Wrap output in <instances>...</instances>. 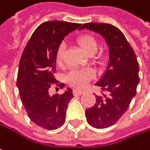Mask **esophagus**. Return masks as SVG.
Instances as JSON below:
<instances>
[{
    "label": "esophagus",
    "instance_id": "34e87169",
    "mask_svg": "<svg viewBox=\"0 0 150 150\" xmlns=\"http://www.w3.org/2000/svg\"><path fill=\"white\" fill-rule=\"evenodd\" d=\"M83 93H84V91L80 90V89H75V90H74V95H75V96H81V95H82Z\"/></svg>",
    "mask_w": 150,
    "mask_h": 150
}]
</instances>
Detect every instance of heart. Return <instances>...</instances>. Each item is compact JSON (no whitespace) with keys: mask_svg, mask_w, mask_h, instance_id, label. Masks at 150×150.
<instances>
[{"mask_svg":"<svg viewBox=\"0 0 150 150\" xmlns=\"http://www.w3.org/2000/svg\"><path fill=\"white\" fill-rule=\"evenodd\" d=\"M77 42L83 50L89 55L96 54L98 50V42L91 35H82L77 38ZM66 47L62 43L59 46L56 52V62L58 65H62L64 62ZM94 74L90 69H73L66 77L67 81L75 88H85L88 81L93 78Z\"/></svg>","mask_w":150,"mask_h":150,"instance_id":"obj_1","label":"heart"}]
</instances>
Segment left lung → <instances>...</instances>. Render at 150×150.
I'll list each match as a JSON object with an SVG mask.
<instances>
[{"label":"left lung","mask_w":150,"mask_h":150,"mask_svg":"<svg viewBox=\"0 0 150 150\" xmlns=\"http://www.w3.org/2000/svg\"><path fill=\"white\" fill-rule=\"evenodd\" d=\"M87 28L101 35L109 51L106 71L96 83L108 95L96 96V103L86 109L89 125L105 129L115 124L127 111L136 94L139 83V64L135 52L126 37L116 27L107 24L85 23L80 29Z\"/></svg>","instance_id":"left-lung-1"}]
</instances>
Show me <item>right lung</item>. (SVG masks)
I'll return each instance as SVG.
<instances>
[{
	"mask_svg": "<svg viewBox=\"0 0 150 150\" xmlns=\"http://www.w3.org/2000/svg\"><path fill=\"white\" fill-rule=\"evenodd\" d=\"M81 24L51 21L42 23L33 33L21 54L16 85L30 120L45 129H56L65 122L66 110L74 97L68 88L62 95L50 96L55 82L56 52L64 36ZM63 88L64 84L58 85Z\"/></svg>",
	"mask_w": 150,
	"mask_h": 150,
	"instance_id": "obj_1",
	"label": "right lung"
}]
</instances>
